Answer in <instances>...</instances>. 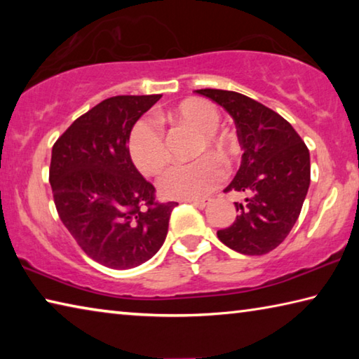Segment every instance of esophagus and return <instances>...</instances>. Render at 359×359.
Returning a JSON list of instances; mask_svg holds the SVG:
<instances>
[{
  "label": "esophagus",
  "mask_w": 359,
  "mask_h": 359,
  "mask_svg": "<svg viewBox=\"0 0 359 359\" xmlns=\"http://www.w3.org/2000/svg\"><path fill=\"white\" fill-rule=\"evenodd\" d=\"M188 203H191L194 208H198V209H205L210 204V199H208V198H204V199H193V201H188Z\"/></svg>",
  "instance_id": "obj_1"
}]
</instances>
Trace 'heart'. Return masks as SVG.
I'll return each mask as SVG.
<instances>
[{
  "label": "heart",
  "instance_id": "b5f03b06",
  "mask_svg": "<svg viewBox=\"0 0 359 359\" xmlns=\"http://www.w3.org/2000/svg\"><path fill=\"white\" fill-rule=\"evenodd\" d=\"M163 118L185 125L198 133L196 155L214 151L228 161L229 142L217 131L220 123L218 109L204 100H187L165 112ZM130 155L144 174L155 175L168 165L169 151L160 126L150 120H141L131 130L128 141ZM224 179V169L215 156L205 155L187 165L169 168L158 180L161 193L175 199H194L210 193Z\"/></svg>",
  "mask_w": 359,
  "mask_h": 359
}]
</instances>
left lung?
I'll return each mask as SVG.
<instances>
[{"instance_id":"8db88e82","label":"left lung","mask_w":359,"mask_h":359,"mask_svg":"<svg viewBox=\"0 0 359 359\" xmlns=\"http://www.w3.org/2000/svg\"><path fill=\"white\" fill-rule=\"evenodd\" d=\"M196 93L220 104L236 123L241 168L224 191L245 194L238 217L217 231L224 245L242 255H264L280 245L301 214L311 185V155L301 136L272 109L228 90Z\"/></svg>"}]
</instances>
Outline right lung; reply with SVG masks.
<instances>
[{"label": "right lung", "instance_id": "1", "mask_svg": "<svg viewBox=\"0 0 359 359\" xmlns=\"http://www.w3.org/2000/svg\"><path fill=\"white\" fill-rule=\"evenodd\" d=\"M161 95L112 96L79 117L52 149L50 180L60 220L82 250L111 269H131L160 250L177 203L131 160L133 126Z\"/></svg>", "mask_w": 359, "mask_h": 359}]
</instances>
